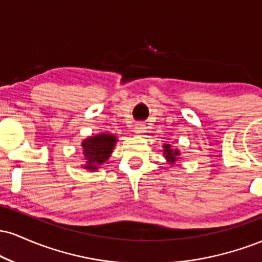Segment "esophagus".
Instances as JSON below:
<instances>
[{
	"label": "esophagus",
	"instance_id": "esophagus-1",
	"mask_svg": "<svg viewBox=\"0 0 262 262\" xmlns=\"http://www.w3.org/2000/svg\"><path fill=\"white\" fill-rule=\"evenodd\" d=\"M134 133L137 135H140V137H141V135L145 133V125H144V124H137V125H135Z\"/></svg>",
	"mask_w": 262,
	"mask_h": 262
}]
</instances>
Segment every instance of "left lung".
<instances>
[{
    "label": "left lung",
    "mask_w": 262,
    "mask_h": 262,
    "mask_svg": "<svg viewBox=\"0 0 262 262\" xmlns=\"http://www.w3.org/2000/svg\"><path fill=\"white\" fill-rule=\"evenodd\" d=\"M162 148H164L162 149V155H164V158L166 159L167 164L175 165L176 161L180 159V156H181L180 150L177 148H172L171 144H164Z\"/></svg>",
    "instance_id": "1"
}]
</instances>
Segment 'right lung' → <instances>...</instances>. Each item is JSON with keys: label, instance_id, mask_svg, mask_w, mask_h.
Listing matches in <instances>:
<instances>
[{"label": "right lung", "instance_id": "obj_1", "mask_svg": "<svg viewBox=\"0 0 262 262\" xmlns=\"http://www.w3.org/2000/svg\"><path fill=\"white\" fill-rule=\"evenodd\" d=\"M117 141V135L112 133L90 135L83 139L81 141V154L83 156L81 169L89 170L91 172L98 170V167L111 158Z\"/></svg>", "mask_w": 262, "mask_h": 262}]
</instances>
